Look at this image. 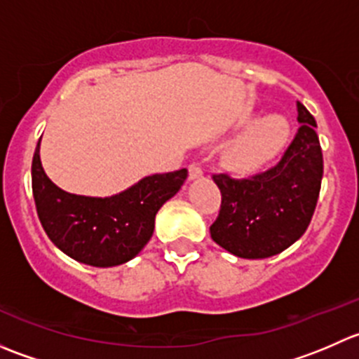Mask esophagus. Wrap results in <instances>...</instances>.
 <instances>
[{
	"mask_svg": "<svg viewBox=\"0 0 359 359\" xmlns=\"http://www.w3.org/2000/svg\"><path fill=\"white\" fill-rule=\"evenodd\" d=\"M203 175V168L198 163H191L189 165V179H198Z\"/></svg>",
	"mask_w": 359,
	"mask_h": 359,
	"instance_id": "obj_1",
	"label": "esophagus"
}]
</instances>
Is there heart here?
<instances>
[{"mask_svg":"<svg viewBox=\"0 0 359 359\" xmlns=\"http://www.w3.org/2000/svg\"><path fill=\"white\" fill-rule=\"evenodd\" d=\"M288 135V125L280 116H267L252 126L236 144L233 159L236 165L253 168L280 151Z\"/></svg>","mask_w":359,"mask_h":359,"instance_id":"1","label":"heart"}]
</instances>
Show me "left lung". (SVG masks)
I'll return each mask as SVG.
<instances>
[{
	"label": "left lung",
	"instance_id": "obj_1",
	"mask_svg": "<svg viewBox=\"0 0 359 359\" xmlns=\"http://www.w3.org/2000/svg\"><path fill=\"white\" fill-rule=\"evenodd\" d=\"M300 126L280 161L250 177L213 173L222 194L212 240L233 255L266 259L295 243L309 226L323 177L313 114L297 100Z\"/></svg>",
	"mask_w": 359,
	"mask_h": 359
}]
</instances>
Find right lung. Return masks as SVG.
Returning <instances> with one entry per match:
<instances>
[{"label": "right lung", "mask_w": 359, "mask_h": 359, "mask_svg": "<svg viewBox=\"0 0 359 359\" xmlns=\"http://www.w3.org/2000/svg\"><path fill=\"white\" fill-rule=\"evenodd\" d=\"M31 175L36 212L52 243L78 262L111 267L128 262L146 247L153 236L158 210L175 196L187 170L146 177L111 198L78 196L46 177L38 142Z\"/></svg>", "instance_id": "obj_1"}]
</instances>
